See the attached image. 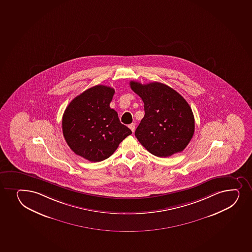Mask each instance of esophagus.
<instances>
[{
  "label": "esophagus",
  "instance_id": "obj_1",
  "mask_svg": "<svg viewBox=\"0 0 252 252\" xmlns=\"http://www.w3.org/2000/svg\"><path fill=\"white\" fill-rule=\"evenodd\" d=\"M129 128H130L132 132H134V131H135V128H136V126H135L134 123H131V124L129 125Z\"/></svg>",
  "mask_w": 252,
  "mask_h": 252
}]
</instances>
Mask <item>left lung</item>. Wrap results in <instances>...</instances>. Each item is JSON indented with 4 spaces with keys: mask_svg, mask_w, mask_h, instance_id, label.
Masks as SVG:
<instances>
[{
    "mask_svg": "<svg viewBox=\"0 0 252 252\" xmlns=\"http://www.w3.org/2000/svg\"><path fill=\"white\" fill-rule=\"evenodd\" d=\"M130 85L144 103L145 116L135 131L140 143L159 158L184 151L194 133L192 109L184 97L161 83Z\"/></svg>",
    "mask_w": 252,
    "mask_h": 252,
    "instance_id": "obj_1",
    "label": "left lung"
}]
</instances>
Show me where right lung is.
Wrapping results in <instances>:
<instances>
[{"label": "right lung", "instance_id": "obj_1", "mask_svg": "<svg viewBox=\"0 0 252 252\" xmlns=\"http://www.w3.org/2000/svg\"><path fill=\"white\" fill-rule=\"evenodd\" d=\"M114 94L113 88L96 85L75 97L66 108L63 134L76 155L94 162L103 161L132 133L110 107Z\"/></svg>", "mask_w": 252, "mask_h": 252}]
</instances>
